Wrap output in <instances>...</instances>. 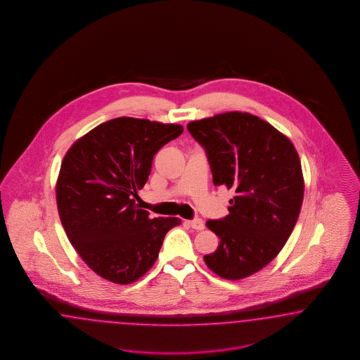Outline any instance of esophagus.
I'll use <instances>...</instances> for the list:
<instances>
[{"instance_id": "obj_1", "label": "esophagus", "mask_w": 360, "mask_h": 360, "mask_svg": "<svg viewBox=\"0 0 360 360\" xmlns=\"http://www.w3.org/2000/svg\"><path fill=\"white\" fill-rule=\"evenodd\" d=\"M187 223H188V226H190L191 229H196V231H202V229H205V223H203V220H202V219L188 220Z\"/></svg>"}]
</instances>
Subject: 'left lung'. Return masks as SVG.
<instances>
[{
	"mask_svg": "<svg viewBox=\"0 0 360 360\" xmlns=\"http://www.w3.org/2000/svg\"><path fill=\"white\" fill-rule=\"evenodd\" d=\"M187 129L207 153L215 186L233 190L229 214L206 226L220 238L203 259L226 280L262 271L283 250L304 200L295 145L269 122L247 112L191 121Z\"/></svg>",
	"mask_w": 360,
	"mask_h": 360,
	"instance_id": "obj_1",
	"label": "left lung"
}]
</instances>
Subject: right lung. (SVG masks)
I'll return each mask as SVG.
<instances>
[{
	"mask_svg": "<svg viewBox=\"0 0 360 360\" xmlns=\"http://www.w3.org/2000/svg\"><path fill=\"white\" fill-rule=\"evenodd\" d=\"M184 131L179 124L134 117L105 121L72 143L56 179L65 235L88 266L110 283H134L153 266L178 218H152L133 198L153 157Z\"/></svg>",
	"mask_w": 360,
	"mask_h": 360,
	"instance_id": "1",
	"label": "right lung"
}]
</instances>
